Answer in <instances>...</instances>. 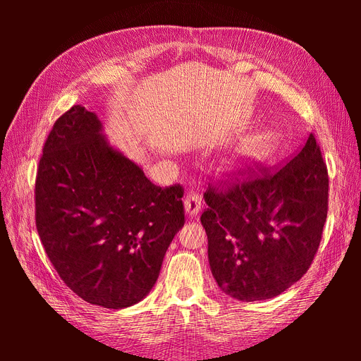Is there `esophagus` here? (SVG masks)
Masks as SVG:
<instances>
[{
  "instance_id": "1",
  "label": "esophagus",
  "mask_w": 361,
  "mask_h": 361,
  "mask_svg": "<svg viewBox=\"0 0 361 361\" xmlns=\"http://www.w3.org/2000/svg\"><path fill=\"white\" fill-rule=\"evenodd\" d=\"M202 194L199 191H190L185 197V211L190 216L197 215L202 209Z\"/></svg>"
}]
</instances>
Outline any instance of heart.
I'll return each mask as SVG.
<instances>
[{"mask_svg":"<svg viewBox=\"0 0 361 361\" xmlns=\"http://www.w3.org/2000/svg\"><path fill=\"white\" fill-rule=\"evenodd\" d=\"M277 137L272 133H265L256 137L250 145L243 149V155L247 158H262L267 157L276 147Z\"/></svg>","mask_w":361,"mask_h":361,"instance_id":"1","label":"heart"}]
</instances>
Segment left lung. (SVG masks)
<instances>
[{
  "label": "left lung",
  "mask_w": 361,
  "mask_h": 361,
  "mask_svg": "<svg viewBox=\"0 0 361 361\" xmlns=\"http://www.w3.org/2000/svg\"><path fill=\"white\" fill-rule=\"evenodd\" d=\"M207 187L200 221L227 295L274 298L307 272L329 212V170L313 134L283 166L250 161Z\"/></svg>",
  "instance_id": "8db88e82"
}]
</instances>
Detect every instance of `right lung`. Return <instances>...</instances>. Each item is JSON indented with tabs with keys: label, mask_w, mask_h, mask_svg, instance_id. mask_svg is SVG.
<instances>
[{
	"label": "right lung",
	"mask_w": 361,
	"mask_h": 361,
	"mask_svg": "<svg viewBox=\"0 0 361 361\" xmlns=\"http://www.w3.org/2000/svg\"><path fill=\"white\" fill-rule=\"evenodd\" d=\"M183 187H158L106 145L101 122L73 105L43 145L36 227L52 267L84 301L106 309L143 300L185 223Z\"/></svg>",
	"instance_id": "right-lung-1"
}]
</instances>
